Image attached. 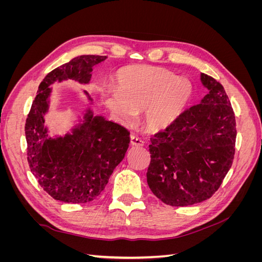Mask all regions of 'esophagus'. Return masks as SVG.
<instances>
[{
  "instance_id": "obj_1",
  "label": "esophagus",
  "mask_w": 262,
  "mask_h": 262,
  "mask_svg": "<svg viewBox=\"0 0 262 262\" xmlns=\"http://www.w3.org/2000/svg\"><path fill=\"white\" fill-rule=\"evenodd\" d=\"M130 143L132 146H143L144 145V142L136 136H131Z\"/></svg>"
}]
</instances>
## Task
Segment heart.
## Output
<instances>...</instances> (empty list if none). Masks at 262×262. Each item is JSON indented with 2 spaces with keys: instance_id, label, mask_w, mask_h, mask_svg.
I'll list each match as a JSON object with an SVG mask.
<instances>
[{
  "instance_id": "b5f03b06",
  "label": "heart",
  "mask_w": 262,
  "mask_h": 262,
  "mask_svg": "<svg viewBox=\"0 0 262 262\" xmlns=\"http://www.w3.org/2000/svg\"><path fill=\"white\" fill-rule=\"evenodd\" d=\"M116 84H102L97 93L112 117L130 124L141 110V122L149 132L168 129L185 112L192 96V86L178 80L168 70L139 66L121 69Z\"/></svg>"
}]
</instances>
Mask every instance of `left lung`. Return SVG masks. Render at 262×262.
<instances>
[{
  "label": "left lung",
  "mask_w": 262,
  "mask_h": 262,
  "mask_svg": "<svg viewBox=\"0 0 262 262\" xmlns=\"http://www.w3.org/2000/svg\"><path fill=\"white\" fill-rule=\"evenodd\" d=\"M200 80L209 90L200 104L150 138L148 145V187L171 207H187L211 198L235 154V115L224 87L204 73Z\"/></svg>",
  "instance_id": "left-lung-1"
}]
</instances>
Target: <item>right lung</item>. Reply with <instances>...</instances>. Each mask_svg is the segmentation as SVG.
Wrapping results in <instances>:
<instances>
[{
    "mask_svg": "<svg viewBox=\"0 0 262 262\" xmlns=\"http://www.w3.org/2000/svg\"><path fill=\"white\" fill-rule=\"evenodd\" d=\"M105 55H78L47 74L39 85L25 125L27 160L39 185L53 199L86 203L96 199L114 169L124 158L130 132L122 125L95 116L91 106L64 136L51 137L45 124L54 83L74 81L90 84L93 67ZM84 95L93 105V98Z\"/></svg>",
    "mask_w": 262,
    "mask_h": 262,
    "instance_id": "obj_1",
    "label": "right lung"
}]
</instances>
